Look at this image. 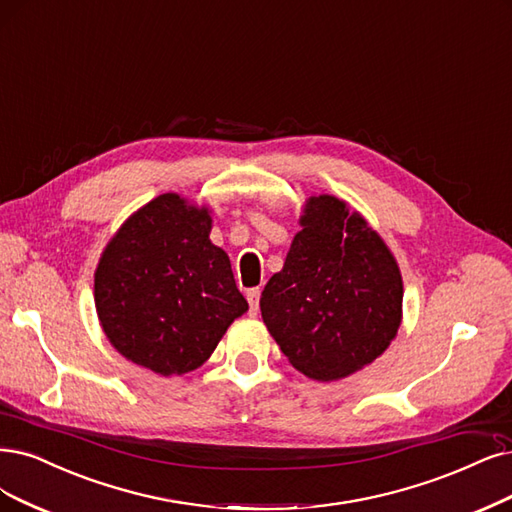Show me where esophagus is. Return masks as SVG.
<instances>
[{
  "label": "esophagus",
  "mask_w": 512,
  "mask_h": 512,
  "mask_svg": "<svg viewBox=\"0 0 512 512\" xmlns=\"http://www.w3.org/2000/svg\"><path fill=\"white\" fill-rule=\"evenodd\" d=\"M259 297H261V291L259 289H249L246 291V299H249V312H251V316H255L257 314V310H259Z\"/></svg>",
  "instance_id": "1"
}]
</instances>
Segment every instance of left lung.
Returning <instances> with one entry per match:
<instances>
[{
  "instance_id": "1",
  "label": "left lung",
  "mask_w": 512,
  "mask_h": 512,
  "mask_svg": "<svg viewBox=\"0 0 512 512\" xmlns=\"http://www.w3.org/2000/svg\"><path fill=\"white\" fill-rule=\"evenodd\" d=\"M285 268L261 293L263 323L291 365L331 382L373 363L401 325L392 253L346 202L312 196Z\"/></svg>"
}]
</instances>
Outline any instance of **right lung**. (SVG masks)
<instances>
[{"label":"right lung","mask_w":512,"mask_h":512,"mask_svg":"<svg viewBox=\"0 0 512 512\" xmlns=\"http://www.w3.org/2000/svg\"><path fill=\"white\" fill-rule=\"evenodd\" d=\"M208 232L206 208L162 194L107 244L94 304L109 342L128 361L160 375L194 371L249 310L230 257Z\"/></svg>","instance_id":"add662e5"}]
</instances>
